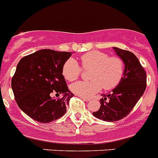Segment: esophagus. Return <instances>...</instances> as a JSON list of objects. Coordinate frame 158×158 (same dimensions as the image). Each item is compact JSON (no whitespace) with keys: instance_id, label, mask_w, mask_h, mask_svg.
Returning <instances> with one entry per match:
<instances>
[{"instance_id":"esophagus-1","label":"esophagus","mask_w":158,"mask_h":158,"mask_svg":"<svg viewBox=\"0 0 158 158\" xmlns=\"http://www.w3.org/2000/svg\"><path fill=\"white\" fill-rule=\"evenodd\" d=\"M81 98L83 100H84V101H85V102H89L90 101V99L89 98H83V97H81Z\"/></svg>"}]
</instances>
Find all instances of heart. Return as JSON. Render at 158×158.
<instances>
[{
	"label": "heart",
	"instance_id": "1",
	"mask_svg": "<svg viewBox=\"0 0 158 158\" xmlns=\"http://www.w3.org/2000/svg\"><path fill=\"white\" fill-rule=\"evenodd\" d=\"M81 66L85 71H90L87 81H78L70 86L75 94L90 98L102 88L110 90L119 84L124 72V63L118 56H110L100 51H91L80 57ZM81 68L73 59H69L62 68L64 77L69 81L77 80L81 74Z\"/></svg>",
	"mask_w": 158,
	"mask_h": 158
}]
</instances>
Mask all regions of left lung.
Masks as SVG:
<instances>
[{"label":"left lung","instance_id":"8db88e82","mask_svg":"<svg viewBox=\"0 0 158 158\" xmlns=\"http://www.w3.org/2000/svg\"><path fill=\"white\" fill-rule=\"evenodd\" d=\"M125 63L124 76L113 92L102 94L101 107L93 114L105 121L114 122L125 118L131 112L146 89V73L132 52L114 47Z\"/></svg>","mask_w":158,"mask_h":158}]
</instances>
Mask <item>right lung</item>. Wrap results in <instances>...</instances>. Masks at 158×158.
Wrapping results in <instances>:
<instances>
[{"label":"right lung","mask_w":158,"mask_h":158,"mask_svg":"<svg viewBox=\"0 0 158 158\" xmlns=\"http://www.w3.org/2000/svg\"><path fill=\"white\" fill-rule=\"evenodd\" d=\"M71 54L41 49L24 56L17 64L11 81L15 101L32 119L48 123L66 113L74 94L69 90L62 68Z\"/></svg>","instance_id":"right-lung-1"}]
</instances>
